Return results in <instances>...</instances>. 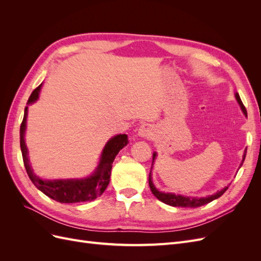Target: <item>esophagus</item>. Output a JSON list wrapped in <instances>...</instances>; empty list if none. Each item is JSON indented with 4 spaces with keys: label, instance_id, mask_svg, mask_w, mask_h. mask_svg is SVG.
<instances>
[{
    "label": "esophagus",
    "instance_id": "esophagus-1",
    "mask_svg": "<svg viewBox=\"0 0 261 261\" xmlns=\"http://www.w3.org/2000/svg\"><path fill=\"white\" fill-rule=\"evenodd\" d=\"M138 135L141 137H149L152 135V127L151 125L149 124H144L140 126V128L138 130Z\"/></svg>",
    "mask_w": 261,
    "mask_h": 261
}]
</instances>
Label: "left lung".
I'll list each match as a JSON object with an SVG mask.
<instances>
[{"instance_id": "obj_1", "label": "left lung", "mask_w": 261, "mask_h": 261, "mask_svg": "<svg viewBox=\"0 0 261 261\" xmlns=\"http://www.w3.org/2000/svg\"><path fill=\"white\" fill-rule=\"evenodd\" d=\"M235 97H236V100L239 101V103L243 110V112L245 115H247V111H246V108L244 107L243 102L239 96V93H235ZM155 155L156 153H153L152 154V164H153V161L155 159ZM245 156H246V152L244 153L243 155V161H242V164L245 160ZM241 164V165H242ZM241 168V167H240ZM149 186H150V189H151L152 194L156 197L158 199H159L160 201L164 202L169 204V206H172V207H184V208H197V207H201L203 206V204L206 203H209L211 202L212 200H215L217 198H219L220 196H222L225 191L227 189V187H224L223 189H221V191H219L218 193H216L215 195H211V196H208V197H202V198H197V197H185V196H180V195H174V194H171V193H162V192H159L158 189L154 187L152 180H151V175L149 174Z\"/></svg>"}]
</instances>
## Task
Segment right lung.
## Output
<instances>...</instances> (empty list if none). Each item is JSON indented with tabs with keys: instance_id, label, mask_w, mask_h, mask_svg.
<instances>
[{
	"instance_id": "add662e5",
	"label": "right lung",
	"mask_w": 261,
	"mask_h": 261,
	"mask_svg": "<svg viewBox=\"0 0 261 261\" xmlns=\"http://www.w3.org/2000/svg\"><path fill=\"white\" fill-rule=\"evenodd\" d=\"M41 85L31 92L28 99V105L35 102L39 97V91L41 89ZM28 107L25 108V114H23L22 122L20 125V149L22 154V160L27 174L33 181L34 185L40 189V191L50 198L62 203H74L91 201L101 196L106 191L110 183V176H111L112 163L116 154L121 149L127 145V135L121 134L108 141L103 151L101 154L100 163L96 172L90 177L83 179H57V180H42L34 174L28 160V151L25 144V129L27 121Z\"/></svg>"
}]
</instances>
